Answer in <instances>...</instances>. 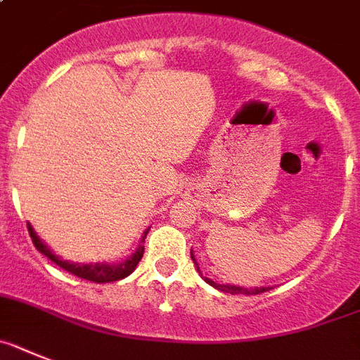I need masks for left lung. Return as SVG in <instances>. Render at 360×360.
Segmentation results:
<instances>
[{
    "instance_id": "1",
    "label": "left lung",
    "mask_w": 360,
    "mask_h": 360,
    "mask_svg": "<svg viewBox=\"0 0 360 360\" xmlns=\"http://www.w3.org/2000/svg\"><path fill=\"white\" fill-rule=\"evenodd\" d=\"M190 255H192V261H193V264H195V268H198V271L201 274L198 261H195V257H193V254H192V250H190ZM201 277L206 281V283L210 284V286H214V288L221 290V292H224V293H232V295H237V293H243V295H257V293H262V292H266V290H270V288H264V286H262V288H259V286L257 288H245V286H236V284H219V283H215V281L205 277L202 274H201Z\"/></svg>"
}]
</instances>
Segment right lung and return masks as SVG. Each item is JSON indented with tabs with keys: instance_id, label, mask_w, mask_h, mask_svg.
<instances>
[{
	"instance_id": "right-lung-1",
	"label": "right lung",
	"mask_w": 360,
	"mask_h": 360,
	"mask_svg": "<svg viewBox=\"0 0 360 360\" xmlns=\"http://www.w3.org/2000/svg\"><path fill=\"white\" fill-rule=\"evenodd\" d=\"M148 230H145V233H143L141 245L137 246L136 252H134V254L130 255L128 259H124L123 262H110V264H108V262H96V264H92V262H90V264H81V262L63 261V259L59 257V255H56L54 252H52V250H50L49 246H46L45 243L39 239V237H37V233L34 232V228L30 226V223H29V233H30V237H32L34 246H36V248L39 250L43 255H46L50 261L56 262L59 268H63V270L70 271L72 275L81 277V279L92 281V283H114V281H121L132 274V271L136 270L137 264H139V261H141L143 254H145V246H143V243H145Z\"/></svg>"
}]
</instances>
